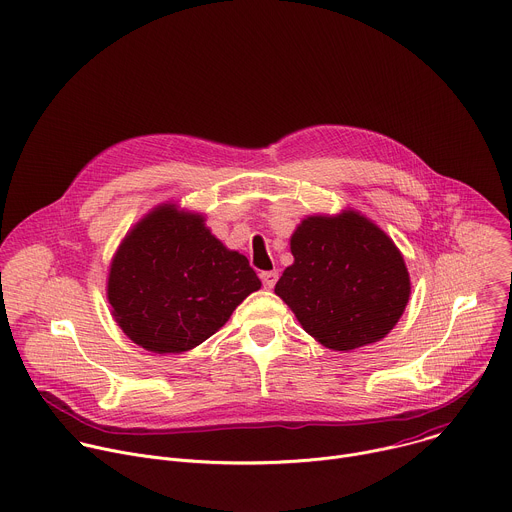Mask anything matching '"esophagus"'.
<instances>
[{
	"instance_id": "obj_1",
	"label": "esophagus",
	"mask_w": 512,
	"mask_h": 512,
	"mask_svg": "<svg viewBox=\"0 0 512 512\" xmlns=\"http://www.w3.org/2000/svg\"><path fill=\"white\" fill-rule=\"evenodd\" d=\"M277 279H279V273H277V271H263V273H261V281H263V285H265L267 289H271V287L277 283Z\"/></svg>"
}]
</instances>
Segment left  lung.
<instances>
[{
    "label": "left lung",
    "instance_id": "obj_1",
    "mask_svg": "<svg viewBox=\"0 0 512 512\" xmlns=\"http://www.w3.org/2000/svg\"><path fill=\"white\" fill-rule=\"evenodd\" d=\"M291 263L275 294L302 328L332 350L385 338L411 294L401 251L367 216H308L291 235Z\"/></svg>",
    "mask_w": 512,
    "mask_h": 512
}]
</instances>
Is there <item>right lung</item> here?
Returning a JSON list of instances; mask_svg holds the SVG:
<instances>
[{"instance_id":"add662e5","label":"right lung","mask_w":512,"mask_h":512,"mask_svg":"<svg viewBox=\"0 0 512 512\" xmlns=\"http://www.w3.org/2000/svg\"><path fill=\"white\" fill-rule=\"evenodd\" d=\"M259 287L247 257L210 235L202 214L162 204L119 245L107 298L115 322L137 346L178 354L223 328Z\"/></svg>"}]
</instances>
